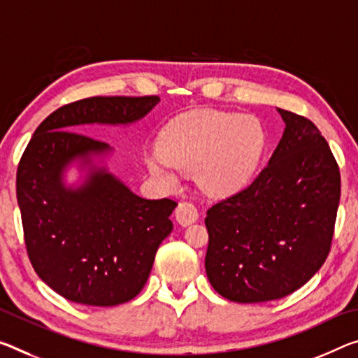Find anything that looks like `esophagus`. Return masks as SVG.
Masks as SVG:
<instances>
[{
	"label": "esophagus",
	"instance_id": "esophagus-1",
	"mask_svg": "<svg viewBox=\"0 0 358 358\" xmlns=\"http://www.w3.org/2000/svg\"><path fill=\"white\" fill-rule=\"evenodd\" d=\"M175 218L181 226H189L199 218V212H197L194 203L180 202L178 207L175 208Z\"/></svg>",
	"mask_w": 358,
	"mask_h": 358
}]
</instances>
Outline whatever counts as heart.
<instances>
[{"mask_svg": "<svg viewBox=\"0 0 358 358\" xmlns=\"http://www.w3.org/2000/svg\"><path fill=\"white\" fill-rule=\"evenodd\" d=\"M264 137L252 116L218 110H196L180 116L159 138L161 156L150 159L156 177L173 186L175 172H194L210 192H231L245 183L259 161Z\"/></svg>", "mask_w": 358, "mask_h": 358, "instance_id": "1", "label": "heart"}]
</instances>
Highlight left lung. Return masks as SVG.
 Instances as JSON below:
<instances>
[{
  "mask_svg": "<svg viewBox=\"0 0 358 358\" xmlns=\"http://www.w3.org/2000/svg\"><path fill=\"white\" fill-rule=\"evenodd\" d=\"M279 113L287 127L268 166L207 210V277L234 303L296 292L331 248L341 196L338 162L314 122Z\"/></svg>",
  "mask_w": 358,
  "mask_h": 358,
  "instance_id": "obj_1",
  "label": "left lung"
}]
</instances>
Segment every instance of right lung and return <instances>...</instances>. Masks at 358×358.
<instances>
[{"instance_id": "1", "label": "right lung", "mask_w": 358, "mask_h": 358, "mask_svg": "<svg viewBox=\"0 0 358 358\" xmlns=\"http://www.w3.org/2000/svg\"><path fill=\"white\" fill-rule=\"evenodd\" d=\"M157 101L156 95L90 97L60 106L39 124L20 157L15 189L28 258L41 280L73 303L108 308L137 296L177 207L167 197L134 194L106 170L66 189L68 164L110 150L73 127L134 122Z\"/></svg>"}]
</instances>
